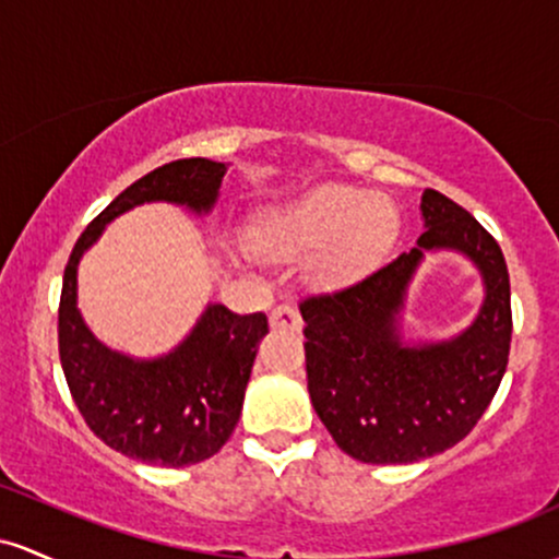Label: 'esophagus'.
I'll use <instances>...</instances> for the list:
<instances>
[{
    "label": "esophagus",
    "mask_w": 559,
    "mask_h": 559,
    "mask_svg": "<svg viewBox=\"0 0 559 559\" xmlns=\"http://www.w3.org/2000/svg\"><path fill=\"white\" fill-rule=\"evenodd\" d=\"M269 324H272L274 330H293V332H298L300 328H304V322H300V313L293 304L274 306L272 313H269Z\"/></svg>",
    "instance_id": "34e87169"
}]
</instances>
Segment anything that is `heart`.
Returning <instances> with one entry per match:
<instances>
[{"label":"heart","instance_id":"b5f03b06","mask_svg":"<svg viewBox=\"0 0 559 559\" xmlns=\"http://www.w3.org/2000/svg\"><path fill=\"white\" fill-rule=\"evenodd\" d=\"M396 227V211L385 198L350 187H319L296 203L263 213L250 240L274 255L322 250L313 274L337 285L372 269L391 248Z\"/></svg>","mask_w":559,"mask_h":559}]
</instances>
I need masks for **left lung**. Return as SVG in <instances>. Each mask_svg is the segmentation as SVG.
<instances>
[{"label":"left lung","mask_w":559,"mask_h":559,"mask_svg":"<svg viewBox=\"0 0 559 559\" xmlns=\"http://www.w3.org/2000/svg\"><path fill=\"white\" fill-rule=\"evenodd\" d=\"M419 211L417 248L356 285L300 300L313 409L337 447L369 465H406L460 443L491 404L510 359V274L499 242L436 190L423 192ZM428 249L473 260L487 298L460 336L404 344L397 313Z\"/></svg>","instance_id":"8db88e82"}]
</instances>
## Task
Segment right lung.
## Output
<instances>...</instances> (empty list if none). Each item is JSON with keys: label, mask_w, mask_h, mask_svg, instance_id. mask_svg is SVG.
Instances as JSON below:
<instances>
[{"label": "right lung", "mask_w": 559, "mask_h": 559, "mask_svg": "<svg viewBox=\"0 0 559 559\" xmlns=\"http://www.w3.org/2000/svg\"><path fill=\"white\" fill-rule=\"evenodd\" d=\"M227 163L185 158L166 163L127 187L81 231L62 274L58 343L71 396L92 432L131 460L160 467L198 465L229 441L242 412L255 346L269 332L266 313L209 304L177 348L158 359H131L99 343L79 311L81 255L105 224L142 203H174L209 213Z\"/></svg>", "instance_id": "add662e5"}]
</instances>
